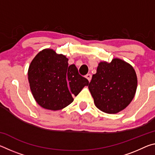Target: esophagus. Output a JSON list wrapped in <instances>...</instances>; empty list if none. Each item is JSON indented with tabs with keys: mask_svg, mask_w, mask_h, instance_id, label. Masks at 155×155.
<instances>
[{
	"mask_svg": "<svg viewBox=\"0 0 155 155\" xmlns=\"http://www.w3.org/2000/svg\"><path fill=\"white\" fill-rule=\"evenodd\" d=\"M85 78H87V79L89 81H90L91 79V74H87V75L85 76Z\"/></svg>",
	"mask_w": 155,
	"mask_h": 155,
	"instance_id": "1",
	"label": "esophagus"
}]
</instances>
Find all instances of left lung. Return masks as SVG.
Returning <instances> with one entry per match:
<instances>
[{
	"label": "left lung",
	"instance_id": "obj_1",
	"mask_svg": "<svg viewBox=\"0 0 155 155\" xmlns=\"http://www.w3.org/2000/svg\"><path fill=\"white\" fill-rule=\"evenodd\" d=\"M137 87L134 68L119 58L101 61L88 88L96 107L103 112L117 114L133 101Z\"/></svg>",
	"mask_w": 155,
	"mask_h": 155
}]
</instances>
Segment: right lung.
Instances as JSON below:
<instances>
[{"instance_id":"right-lung-1","label":"right lung","mask_w":155,"mask_h":155,"mask_svg":"<svg viewBox=\"0 0 155 155\" xmlns=\"http://www.w3.org/2000/svg\"><path fill=\"white\" fill-rule=\"evenodd\" d=\"M51 48H45L34 57L28 70V79L34 99L44 109L57 111L71 104L85 86L87 78L78 74L74 64Z\"/></svg>"}]
</instances>
